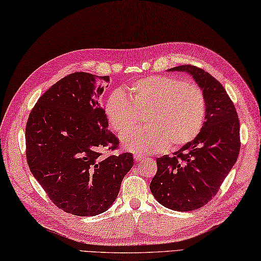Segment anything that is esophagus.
Segmentation results:
<instances>
[{"mask_svg": "<svg viewBox=\"0 0 261 261\" xmlns=\"http://www.w3.org/2000/svg\"><path fill=\"white\" fill-rule=\"evenodd\" d=\"M144 157H146V156H144L143 153H135V155H134V160H135L136 162H140V161H142V160L144 159Z\"/></svg>", "mask_w": 261, "mask_h": 261, "instance_id": "1", "label": "esophagus"}]
</instances>
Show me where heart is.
<instances>
[{"label": "heart", "instance_id": "obj_1", "mask_svg": "<svg viewBox=\"0 0 261 261\" xmlns=\"http://www.w3.org/2000/svg\"><path fill=\"white\" fill-rule=\"evenodd\" d=\"M139 112H147L142 129L122 136V144L133 152L176 149L200 133L206 118V98L201 88L169 76L136 80L127 87V96L114 90L106 98L104 113L110 127L119 134L134 128Z\"/></svg>", "mask_w": 261, "mask_h": 261}]
</instances>
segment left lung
<instances>
[{
	"label": "left lung",
	"mask_w": 261,
	"mask_h": 261,
	"mask_svg": "<svg viewBox=\"0 0 261 261\" xmlns=\"http://www.w3.org/2000/svg\"><path fill=\"white\" fill-rule=\"evenodd\" d=\"M193 77L206 98V118L200 133L173 156L157 159L150 182L155 199L164 207L190 212L212 200L237 161L241 140L233 102L219 81L194 66L171 68Z\"/></svg>",
	"instance_id": "obj_1"
}]
</instances>
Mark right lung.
<instances>
[{
  "label": "right lung",
  "instance_id": "obj_1",
  "mask_svg": "<svg viewBox=\"0 0 261 261\" xmlns=\"http://www.w3.org/2000/svg\"><path fill=\"white\" fill-rule=\"evenodd\" d=\"M109 76L74 72L52 85L30 113L25 132L33 177L63 212L95 216L117 199L133 155L102 156L119 140L108 129L100 95Z\"/></svg>",
  "mask_w": 261,
  "mask_h": 261
}]
</instances>
